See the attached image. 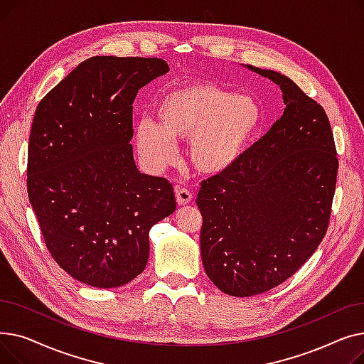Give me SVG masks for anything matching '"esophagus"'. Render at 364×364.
I'll return each mask as SVG.
<instances>
[{
  "label": "esophagus",
  "mask_w": 364,
  "mask_h": 364,
  "mask_svg": "<svg viewBox=\"0 0 364 364\" xmlns=\"http://www.w3.org/2000/svg\"><path fill=\"white\" fill-rule=\"evenodd\" d=\"M176 198H177L178 205H187V203L192 202L193 193L190 192V190H187V188L177 187V188H176Z\"/></svg>",
  "instance_id": "1"
}]
</instances>
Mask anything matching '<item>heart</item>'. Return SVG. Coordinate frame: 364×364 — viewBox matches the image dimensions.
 I'll use <instances>...</instances> for the list:
<instances>
[{
    "instance_id": "heart-1",
    "label": "heart",
    "mask_w": 364,
    "mask_h": 364,
    "mask_svg": "<svg viewBox=\"0 0 364 364\" xmlns=\"http://www.w3.org/2000/svg\"><path fill=\"white\" fill-rule=\"evenodd\" d=\"M156 122L140 119L134 137L140 156L153 168L176 159V141H188V161L202 176H221L245 155L262 121L259 105L214 82L171 88L155 107Z\"/></svg>"
}]
</instances>
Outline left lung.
I'll list each match as a JSON object with an SVG mask.
<instances>
[{
  "mask_svg": "<svg viewBox=\"0 0 364 364\" xmlns=\"http://www.w3.org/2000/svg\"><path fill=\"white\" fill-rule=\"evenodd\" d=\"M286 109L242 159L202 181L200 255L220 291L252 296L288 280L326 235L338 158L324 109L279 72L247 65Z\"/></svg>",
  "mask_w": 364,
  "mask_h": 364,
  "instance_id": "left-lung-1",
  "label": "left lung"
}]
</instances>
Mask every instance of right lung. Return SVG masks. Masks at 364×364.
Wrapping results in <instances>:
<instances>
[{"label":"right lung","mask_w":364,"mask_h":364,"mask_svg":"<svg viewBox=\"0 0 364 364\" xmlns=\"http://www.w3.org/2000/svg\"><path fill=\"white\" fill-rule=\"evenodd\" d=\"M168 70L156 57L95 55L35 110L29 202L54 261L94 288L143 273L150 228L176 211L172 184L141 174L129 144L134 99Z\"/></svg>","instance_id":"right-lung-1"}]
</instances>
